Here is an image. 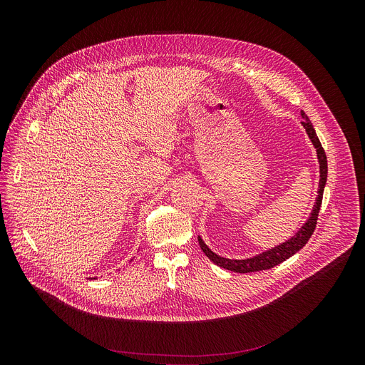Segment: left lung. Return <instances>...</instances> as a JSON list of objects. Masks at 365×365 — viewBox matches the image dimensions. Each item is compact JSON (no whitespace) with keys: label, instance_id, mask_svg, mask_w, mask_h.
Returning a JSON list of instances; mask_svg holds the SVG:
<instances>
[{"label":"left lung","instance_id":"left-lung-1","mask_svg":"<svg viewBox=\"0 0 365 365\" xmlns=\"http://www.w3.org/2000/svg\"><path fill=\"white\" fill-rule=\"evenodd\" d=\"M302 117H303V127L309 135V138L314 143L317 153H318V160H319V170H321V179H319V190H318V197L314 206V211H312L309 220L306 221V224L297 231V234L294 237H292L290 240H287L286 242L263 252L258 254L252 258H247V259H230V258H224L217 255L214 251H211L210 248L206 247V244L202 241L200 237H197L199 245L202 248V251L206 254V257L214 262L217 266L234 272V273H252V272H262V270H269L280 263H283L284 259H287L289 257H292L293 254H296L300 248L304 247V244L309 241V238L314 234L315 228H317V222H318V215L321 211V205H322V196H324V187L327 183V176H328V163H327V154L325 150L315 133L314 125H312L310 120L307 118V115L302 111Z\"/></svg>","mask_w":365,"mask_h":365}]
</instances>
